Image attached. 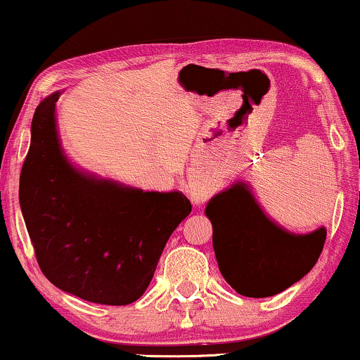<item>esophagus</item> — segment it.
Instances as JSON below:
<instances>
[{
  "label": "esophagus",
  "mask_w": 360,
  "mask_h": 360,
  "mask_svg": "<svg viewBox=\"0 0 360 360\" xmlns=\"http://www.w3.org/2000/svg\"><path fill=\"white\" fill-rule=\"evenodd\" d=\"M202 194H204V191H201V189H195V191H193V199H199V198H201Z\"/></svg>",
  "instance_id": "1"
}]
</instances>
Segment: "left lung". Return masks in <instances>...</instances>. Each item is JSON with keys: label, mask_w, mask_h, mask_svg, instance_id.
Returning a JSON list of instances; mask_svg holds the SVG:
<instances>
[{"label": "left lung", "mask_w": 360, "mask_h": 360, "mask_svg": "<svg viewBox=\"0 0 360 360\" xmlns=\"http://www.w3.org/2000/svg\"><path fill=\"white\" fill-rule=\"evenodd\" d=\"M206 216L221 274L245 297H269L301 281L326 243V227L292 234L272 222L244 184L214 195Z\"/></svg>", "instance_id": "obj_1"}]
</instances>
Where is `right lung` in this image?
I'll return each mask as SVG.
<instances>
[{
  "label": "right lung",
  "mask_w": 360,
  "mask_h": 360,
  "mask_svg": "<svg viewBox=\"0 0 360 360\" xmlns=\"http://www.w3.org/2000/svg\"><path fill=\"white\" fill-rule=\"evenodd\" d=\"M59 91L36 108L20 204L39 269L84 301L126 306L151 282L162 249L191 212L179 191L156 193L76 169L59 146Z\"/></svg>",
  "instance_id": "obj_1"
}]
</instances>
